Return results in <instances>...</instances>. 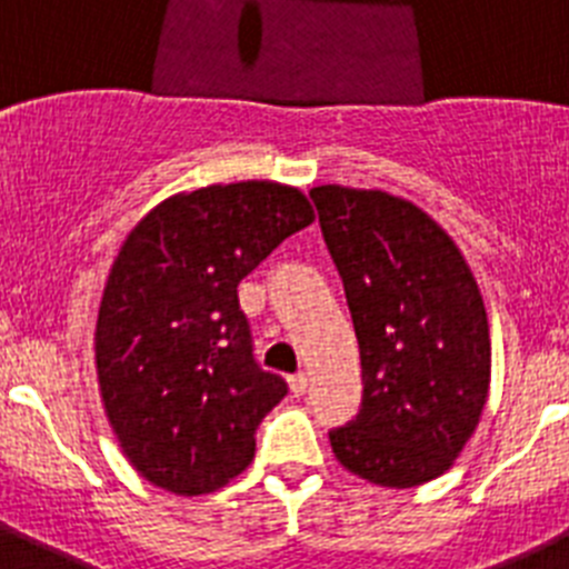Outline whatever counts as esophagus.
Returning a JSON list of instances; mask_svg holds the SVG:
<instances>
[{
	"mask_svg": "<svg viewBox=\"0 0 569 569\" xmlns=\"http://www.w3.org/2000/svg\"><path fill=\"white\" fill-rule=\"evenodd\" d=\"M288 385H290V393H293V396L308 393V376H305V373H293L288 379Z\"/></svg>",
	"mask_w": 569,
	"mask_h": 569,
	"instance_id": "obj_1",
	"label": "esophagus"
}]
</instances>
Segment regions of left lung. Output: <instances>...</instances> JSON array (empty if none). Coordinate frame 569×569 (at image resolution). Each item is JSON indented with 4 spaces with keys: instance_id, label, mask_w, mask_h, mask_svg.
I'll use <instances>...</instances> for the list:
<instances>
[{
    "instance_id": "obj_1",
    "label": "left lung",
    "mask_w": 569,
    "mask_h": 569,
    "mask_svg": "<svg viewBox=\"0 0 569 569\" xmlns=\"http://www.w3.org/2000/svg\"><path fill=\"white\" fill-rule=\"evenodd\" d=\"M359 339L361 407L330 430L336 459L381 487L450 470L479 425L490 333L479 284L439 224L399 196L310 190Z\"/></svg>"
}]
</instances>
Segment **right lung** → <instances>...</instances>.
<instances>
[{"label": "right lung", "instance_id": "right-lung-1", "mask_svg": "<svg viewBox=\"0 0 569 569\" xmlns=\"http://www.w3.org/2000/svg\"><path fill=\"white\" fill-rule=\"evenodd\" d=\"M313 222L296 188L210 184L164 199L122 244L97 321L110 427L156 487L199 496L253 461L288 381L261 370L239 281Z\"/></svg>", "mask_w": 569, "mask_h": 569}]
</instances>
